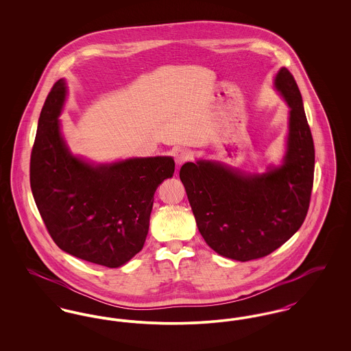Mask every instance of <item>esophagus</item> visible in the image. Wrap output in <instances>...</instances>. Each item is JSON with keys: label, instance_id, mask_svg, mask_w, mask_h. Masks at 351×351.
I'll return each mask as SVG.
<instances>
[{"label": "esophagus", "instance_id": "esophagus-1", "mask_svg": "<svg viewBox=\"0 0 351 351\" xmlns=\"http://www.w3.org/2000/svg\"><path fill=\"white\" fill-rule=\"evenodd\" d=\"M173 158H175L176 165H178V166H182V165H184L185 162H188V160H189L191 155H189V152H188V151L184 150V149H179V150L175 151Z\"/></svg>", "mask_w": 351, "mask_h": 351}]
</instances>
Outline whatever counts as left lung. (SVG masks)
I'll return each mask as SVG.
<instances>
[{
  "mask_svg": "<svg viewBox=\"0 0 351 351\" xmlns=\"http://www.w3.org/2000/svg\"><path fill=\"white\" fill-rule=\"evenodd\" d=\"M291 108L283 166L246 175L200 160L180 168L196 223L205 242L239 262L263 258L300 229L306 217L315 176V145L300 90L283 67L275 79Z\"/></svg>",
  "mask_w": 351,
  "mask_h": 351,
  "instance_id": "left-lung-1",
  "label": "left lung"
}]
</instances>
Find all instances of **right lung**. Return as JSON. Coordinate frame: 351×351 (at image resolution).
I'll list each match as a JSON object with an SVG mask.
<instances>
[{
  "mask_svg": "<svg viewBox=\"0 0 351 351\" xmlns=\"http://www.w3.org/2000/svg\"><path fill=\"white\" fill-rule=\"evenodd\" d=\"M66 84H53L30 158L34 200L53 242L86 262L116 268L142 250L154 195L172 178L169 156L92 166L69 154L59 129Z\"/></svg>",
  "mask_w": 351,
  "mask_h": 351,
  "instance_id": "right-lung-1",
  "label": "right lung"
}]
</instances>
